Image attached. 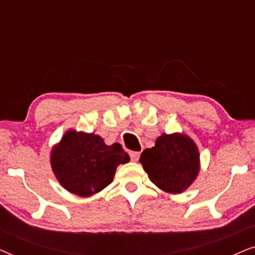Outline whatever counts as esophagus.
<instances>
[{
	"label": "esophagus",
	"instance_id": "34e87169",
	"mask_svg": "<svg viewBox=\"0 0 255 255\" xmlns=\"http://www.w3.org/2000/svg\"><path fill=\"white\" fill-rule=\"evenodd\" d=\"M130 156L132 161H138L139 156H140V152H130Z\"/></svg>",
	"mask_w": 255,
	"mask_h": 255
}]
</instances>
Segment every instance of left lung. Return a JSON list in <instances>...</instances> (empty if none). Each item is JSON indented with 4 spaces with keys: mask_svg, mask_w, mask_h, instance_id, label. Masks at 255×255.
<instances>
[{
    "mask_svg": "<svg viewBox=\"0 0 255 255\" xmlns=\"http://www.w3.org/2000/svg\"><path fill=\"white\" fill-rule=\"evenodd\" d=\"M139 161L149 180L169 194H181L190 187L200 172V152L184 133H163L152 148L142 151Z\"/></svg>",
    "mask_w": 255,
    "mask_h": 255,
    "instance_id": "obj_1",
    "label": "left lung"
}]
</instances>
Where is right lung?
I'll return each mask as SVG.
<instances>
[{
	"mask_svg": "<svg viewBox=\"0 0 255 255\" xmlns=\"http://www.w3.org/2000/svg\"><path fill=\"white\" fill-rule=\"evenodd\" d=\"M50 161L66 190L89 197L109 186L117 167L130 161V156L118 142L107 145L97 134L68 130L52 148Z\"/></svg>",
	"mask_w": 255,
	"mask_h": 255,
	"instance_id": "1",
	"label": "right lung"
}]
</instances>
